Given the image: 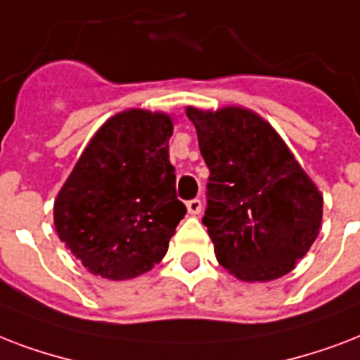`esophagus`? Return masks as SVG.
<instances>
[{
  "label": "esophagus",
  "mask_w": 360,
  "mask_h": 360,
  "mask_svg": "<svg viewBox=\"0 0 360 360\" xmlns=\"http://www.w3.org/2000/svg\"><path fill=\"white\" fill-rule=\"evenodd\" d=\"M186 206H188V212L191 214V216H199L200 210H202V202H200L199 199H191L186 202Z\"/></svg>",
  "instance_id": "obj_1"
}]
</instances>
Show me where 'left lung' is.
<instances>
[{
  "instance_id": "1",
  "label": "left lung",
  "mask_w": 360,
  "mask_h": 360,
  "mask_svg": "<svg viewBox=\"0 0 360 360\" xmlns=\"http://www.w3.org/2000/svg\"><path fill=\"white\" fill-rule=\"evenodd\" d=\"M186 114L210 171L202 224L218 263L242 281L291 272L321 229V191L257 112L229 105Z\"/></svg>"
}]
</instances>
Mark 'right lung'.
<instances>
[{
  "label": "right lung",
  "mask_w": 360,
  "mask_h": 360,
  "mask_svg": "<svg viewBox=\"0 0 360 360\" xmlns=\"http://www.w3.org/2000/svg\"><path fill=\"white\" fill-rule=\"evenodd\" d=\"M174 120L127 108L96 131L54 200L60 240L88 272L131 280L165 257L186 216L169 161Z\"/></svg>",
  "instance_id": "1"
}]
</instances>
